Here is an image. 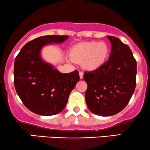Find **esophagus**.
Listing matches in <instances>:
<instances>
[{
  "label": "esophagus",
  "mask_w": 150,
  "mask_h": 150,
  "mask_svg": "<svg viewBox=\"0 0 150 150\" xmlns=\"http://www.w3.org/2000/svg\"><path fill=\"white\" fill-rule=\"evenodd\" d=\"M79 75H80V79L83 78V73H82V72H79Z\"/></svg>",
  "instance_id": "esophagus-1"
}]
</instances>
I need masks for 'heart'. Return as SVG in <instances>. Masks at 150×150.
<instances>
[{
    "mask_svg": "<svg viewBox=\"0 0 150 150\" xmlns=\"http://www.w3.org/2000/svg\"><path fill=\"white\" fill-rule=\"evenodd\" d=\"M109 51V46L105 42H81L72 47L70 57L74 62L82 63L85 69L94 70L104 64Z\"/></svg>",
    "mask_w": 150,
    "mask_h": 150,
    "instance_id": "1",
    "label": "heart"
}]
</instances>
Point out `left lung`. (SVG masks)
<instances>
[{
  "mask_svg": "<svg viewBox=\"0 0 150 150\" xmlns=\"http://www.w3.org/2000/svg\"><path fill=\"white\" fill-rule=\"evenodd\" d=\"M111 44L108 60L93 71L85 72V100L93 113L110 116L119 113L131 99L136 86L137 63L131 50L118 38L107 36Z\"/></svg>",
  "mask_w": 150,
  "mask_h": 150,
  "instance_id": "8db88e82",
  "label": "left lung"
}]
</instances>
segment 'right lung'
<instances>
[{
  "instance_id": "obj_1",
  "label": "right lung",
  "mask_w": 150,
  "mask_h": 150,
  "mask_svg": "<svg viewBox=\"0 0 150 150\" xmlns=\"http://www.w3.org/2000/svg\"><path fill=\"white\" fill-rule=\"evenodd\" d=\"M68 36L47 35L25 44L16 56L14 85L24 105L32 112L53 116L64 109L68 97L80 80L77 70L61 73L41 57V50L52 43H62Z\"/></svg>"
}]
</instances>
